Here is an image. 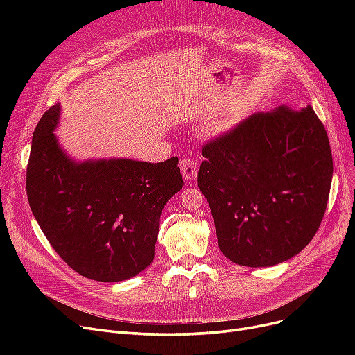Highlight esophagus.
Listing matches in <instances>:
<instances>
[{
	"mask_svg": "<svg viewBox=\"0 0 355 355\" xmlns=\"http://www.w3.org/2000/svg\"><path fill=\"white\" fill-rule=\"evenodd\" d=\"M197 170L198 166L192 157H185L180 161V171L185 180H194L197 178Z\"/></svg>",
	"mask_w": 355,
	"mask_h": 355,
	"instance_id": "esophagus-1",
	"label": "esophagus"
}]
</instances>
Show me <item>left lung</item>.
Segmentation results:
<instances>
[{
	"label": "left lung",
	"mask_w": 355,
	"mask_h": 355,
	"mask_svg": "<svg viewBox=\"0 0 355 355\" xmlns=\"http://www.w3.org/2000/svg\"><path fill=\"white\" fill-rule=\"evenodd\" d=\"M197 184L220 252L244 266H272L314 239L329 201L333 159L314 110L283 105L204 144Z\"/></svg>",
	"instance_id": "8db88e82"
}]
</instances>
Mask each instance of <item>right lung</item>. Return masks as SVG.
Segmentation results:
<instances>
[{
    "label": "right lung",
    "mask_w": 355,
    "mask_h": 355,
    "mask_svg": "<svg viewBox=\"0 0 355 355\" xmlns=\"http://www.w3.org/2000/svg\"><path fill=\"white\" fill-rule=\"evenodd\" d=\"M60 106L41 116L32 136L26 194L53 249L75 272L114 283L153 262L159 216L184 187L179 158L163 163L99 159L75 163L53 133Z\"/></svg>",
    "instance_id": "1"
}]
</instances>
